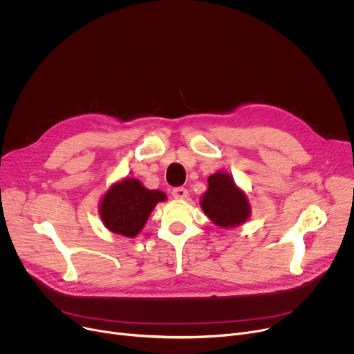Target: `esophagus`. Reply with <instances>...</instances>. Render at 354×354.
<instances>
[{"label":"esophagus","instance_id":"obj_1","mask_svg":"<svg viewBox=\"0 0 354 354\" xmlns=\"http://www.w3.org/2000/svg\"><path fill=\"white\" fill-rule=\"evenodd\" d=\"M171 194H173V197L177 198V200H184V198L188 197V192H187V188H184V187L174 188L173 192H171Z\"/></svg>","mask_w":354,"mask_h":354}]
</instances>
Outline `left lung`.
<instances>
[{
	"instance_id": "obj_1",
	"label": "left lung",
	"mask_w": 354,
	"mask_h": 354,
	"mask_svg": "<svg viewBox=\"0 0 354 354\" xmlns=\"http://www.w3.org/2000/svg\"><path fill=\"white\" fill-rule=\"evenodd\" d=\"M200 205L209 221L224 230L245 224L251 216L248 194L227 171H216L208 177V188L201 196Z\"/></svg>"
}]
</instances>
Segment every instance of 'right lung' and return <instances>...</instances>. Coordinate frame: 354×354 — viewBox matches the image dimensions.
I'll list each match as a JSON object with an SVG mask.
<instances>
[{"label":"right lung","mask_w":354,"mask_h":354,"mask_svg":"<svg viewBox=\"0 0 354 354\" xmlns=\"http://www.w3.org/2000/svg\"><path fill=\"white\" fill-rule=\"evenodd\" d=\"M166 198L160 189H149L138 178L124 177L102 196L100 220L111 232L134 238L146 225L154 207Z\"/></svg>","instance_id":"obj_1"}]
</instances>
